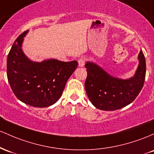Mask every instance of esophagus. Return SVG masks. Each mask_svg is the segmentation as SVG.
<instances>
[{
    "label": "esophagus",
    "instance_id": "1",
    "mask_svg": "<svg viewBox=\"0 0 154 154\" xmlns=\"http://www.w3.org/2000/svg\"><path fill=\"white\" fill-rule=\"evenodd\" d=\"M78 63H79V67H84V64H85V59H84V58L79 59V61H78Z\"/></svg>",
    "mask_w": 154,
    "mask_h": 154
}]
</instances>
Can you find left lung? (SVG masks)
Segmentation results:
<instances>
[{"label": "left lung", "instance_id": "left-lung-1", "mask_svg": "<svg viewBox=\"0 0 154 154\" xmlns=\"http://www.w3.org/2000/svg\"><path fill=\"white\" fill-rule=\"evenodd\" d=\"M134 75L127 79L115 77L97 64L87 61L85 90L91 104L102 110H116L132 103L139 94L146 78V59L140 49Z\"/></svg>", "mask_w": 154, "mask_h": 154}]
</instances>
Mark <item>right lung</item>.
I'll list each match as a JSON object with an SVG mask.
<instances>
[{
    "instance_id": "add662e5",
    "label": "right lung",
    "mask_w": 154,
    "mask_h": 154,
    "mask_svg": "<svg viewBox=\"0 0 154 154\" xmlns=\"http://www.w3.org/2000/svg\"><path fill=\"white\" fill-rule=\"evenodd\" d=\"M19 35L7 57V78L15 96L25 104L36 108L54 105L63 94L65 84L77 68L78 62L46 59L31 60L22 50L24 38Z\"/></svg>"
}]
</instances>
